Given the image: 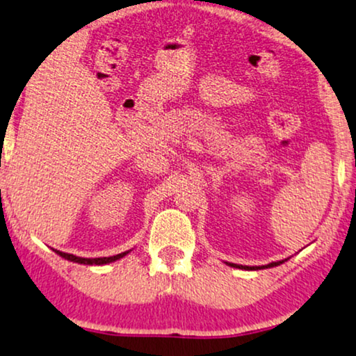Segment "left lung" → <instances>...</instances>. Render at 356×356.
<instances>
[{"mask_svg": "<svg viewBox=\"0 0 356 356\" xmlns=\"http://www.w3.org/2000/svg\"><path fill=\"white\" fill-rule=\"evenodd\" d=\"M287 259H289V258H286V259H281V261H273V263H269V264H264V266H243V264H235V263H227V264H228V266H232V268H238V269H250V271H256V269H266V268H274V266H279V264L286 263Z\"/></svg>", "mask_w": 356, "mask_h": 356, "instance_id": "left-lung-1", "label": "left lung"}]
</instances>
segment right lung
<instances>
[{"instance_id": "right-lung-1", "label": "right lung", "mask_w": 356, "mask_h": 356, "mask_svg": "<svg viewBox=\"0 0 356 356\" xmlns=\"http://www.w3.org/2000/svg\"><path fill=\"white\" fill-rule=\"evenodd\" d=\"M54 251H56L58 256H62V258L67 259V261H74V263H79V264H88V266H93V264H97V266H102V264L115 263V261L124 258V256L128 254L131 250L124 251V253H120V254H116V256H108V258H80V256H75V254H70V253H64V251H58V250H54Z\"/></svg>"}]
</instances>
